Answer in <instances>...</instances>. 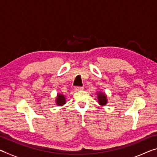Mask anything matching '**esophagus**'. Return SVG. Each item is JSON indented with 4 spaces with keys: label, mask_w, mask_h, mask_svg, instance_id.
<instances>
[{
    "label": "esophagus",
    "mask_w": 157,
    "mask_h": 157,
    "mask_svg": "<svg viewBox=\"0 0 157 157\" xmlns=\"http://www.w3.org/2000/svg\"><path fill=\"white\" fill-rule=\"evenodd\" d=\"M84 89L83 86H75V91H82Z\"/></svg>",
    "instance_id": "esophagus-1"
}]
</instances>
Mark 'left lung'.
Returning a JSON list of instances; mask_svg holds the SVG:
<instances>
[{
  "mask_svg": "<svg viewBox=\"0 0 157 157\" xmlns=\"http://www.w3.org/2000/svg\"><path fill=\"white\" fill-rule=\"evenodd\" d=\"M107 96H106L105 94H101V93H100V94H98V102H99V104L101 105H105L107 104V98H106Z\"/></svg>",
  "mask_w": 157,
  "mask_h": 157,
  "instance_id": "obj_1",
  "label": "left lung"
}]
</instances>
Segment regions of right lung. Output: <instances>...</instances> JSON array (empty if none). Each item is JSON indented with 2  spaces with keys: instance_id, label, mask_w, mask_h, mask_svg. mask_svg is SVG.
<instances>
[{
  "instance_id": "right-lung-1",
  "label": "right lung",
  "mask_w": 157,
  "mask_h": 157,
  "mask_svg": "<svg viewBox=\"0 0 157 157\" xmlns=\"http://www.w3.org/2000/svg\"><path fill=\"white\" fill-rule=\"evenodd\" d=\"M56 102H57V105L59 106H62L63 104H65L66 100H65L64 96H63V95L62 94H58Z\"/></svg>"
}]
</instances>
